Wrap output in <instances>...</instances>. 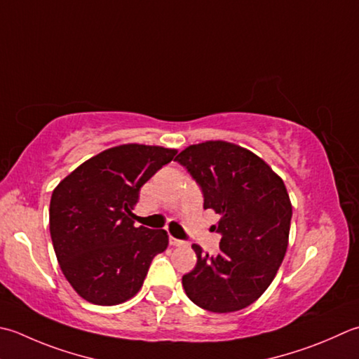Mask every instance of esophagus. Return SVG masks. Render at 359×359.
I'll use <instances>...</instances> for the list:
<instances>
[{
	"instance_id": "34e87169",
	"label": "esophagus",
	"mask_w": 359,
	"mask_h": 359,
	"mask_svg": "<svg viewBox=\"0 0 359 359\" xmlns=\"http://www.w3.org/2000/svg\"><path fill=\"white\" fill-rule=\"evenodd\" d=\"M170 244L172 245V248H180V245H185V241H182V240H177V238L170 236Z\"/></svg>"
}]
</instances>
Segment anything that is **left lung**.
<instances>
[{"mask_svg":"<svg viewBox=\"0 0 359 359\" xmlns=\"http://www.w3.org/2000/svg\"><path fill=\"white\" fill-rule=\"evenodd\" d=\"M199 185L203 208L221 216L213 230L219 250L203 255L182 277L189 300L212 313L243 310L262 296L283 262L292 207L283 180L244 147L193 144L174 158Z\"/></svg>","mask_w":359,"mask_h":359,"instance_id":"1","label":"left lung"}]
</instances>
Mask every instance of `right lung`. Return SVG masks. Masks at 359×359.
Listing matches in <instances>:
<instances>
[{"label": "right lung", "mask_w": 359, "mask_h": 359, "mask_svg": "<svg viewBox=\"0 0 359 359\" xmlns=\"http://www.w3.org/2000/svg\"><path fill=\"white\" fill-rule=\"evenodd\" d=\"M177 151L123 144L63 179L49 203V231L63 276L81 297L110 306L133 297L151 262L168 248L165 230L135 227L142 188Z\"/></svg>", "instance_id": "obj_1"}]
</instances>
